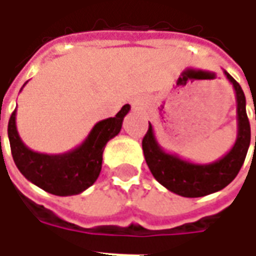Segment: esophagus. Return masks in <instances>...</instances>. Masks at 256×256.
Returning a JSON list of instances; mask_svg holds the SVG:
<instances>
[{"label":"esophagus","mask_w":256,"mask_h":256,"mask_svg":"<svg viewBox=\"0 0 256 256\" xmlns=\"http://www.w3.org/2000/svg\"><path fill=\"white\" fill-rule=\"evenodd\" d=\"M130 106L133 108L134 111H140V110H142L145 106V100L144 98H141V97H137V98H133V100L130 101Z\"/></svg>","instance_id":"1"}]
</instances>
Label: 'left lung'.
Returning a JSON list of instances; mask_svg holds the SVG:
<instances>
[{"mask_svg":"<svg viewBox=\"0 0 256 256\" xmlns=\"http://www.w3.org/2000/svg\"><path fill=\"white\" fill-rule=\"evenodd\" d=\"M224 74L234 89L237 104V137L234 145L225 156L212 163L198 164L185 160L176 154H168L158 142L150 123L142 140L145 160L152 176L170 192L184 198H202L228 186L236 178L247 156L251 128L246 111V96L233 76L226 71Z\"/></svg>","mask_w":256,"mask_h":256,"instance_id":"left-lung-1","label":"left lung"}]
</instances>
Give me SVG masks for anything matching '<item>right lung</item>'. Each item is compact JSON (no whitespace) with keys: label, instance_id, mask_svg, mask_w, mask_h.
<instances>
[{"label":"right lung","instance_id":"1","mask_svg":"<svg viewBox=\"0 0 256 256\" xmlns=\"http://www.w3.org/2000/svg\"><path fill=\"white\" fill-rule=\"evenodd\" d=\"M128 111L130 106H123L114 118L96 123L76 148L49 155L30 150L22 141L16 128L14 110L8 123L9 144L14 164L30 182L46 192L56 196L79 194L92 186L100 176L104 148L110 140L119 134L123 118Z\"/></svg>","mask_w":256,"mask_h":256}]
</instances>
